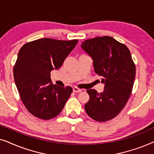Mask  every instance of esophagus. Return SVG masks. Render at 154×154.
Wrapping results in <instances>:
<instances>
[{"label":"esophagus","instance_id":"34e87169","mask_svg":"<svg viewBox=\"0 0 154 154\" xmlns=\"http://www.w3.org/2000/svg\"><path fill=\"white\" fill-rule=\"evenodd\" d=\"M73 92H82V90L77 87H74L73 88Z\"/></svg>","mask_w":154,"mask_h":154}]
</instances>
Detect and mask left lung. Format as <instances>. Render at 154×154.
<instances>
[{"label": "left lung", "instance_id": "1", "mask_svg": "<svg viewBox=\"0 0 154 154\" xmlns=\"http://www.w3.org/2000/svg\"><path fill=\"white\" fill-rule=\"evenodd\" d=\"M81 48L92 58L94 70L104 83L101 93L87 90L85 111L96 121H109L121 112L132 93L136 69L131 53L125 45L107 35L85 40Z\"/></svg>", "mask_w": 154, "mask_h": 154}]
</instances>
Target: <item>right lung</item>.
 <instances>
[{
    "instance_id": "obj_1",
    "label": "right lung",
    "mask_w": 154,
    "mask_h": 154,
    "mask_svg": "<svg viewBox=\"0 0 154 154\" xmlns=\"http://www.w3.org/2000/svg\"><path fill=\"white\" fill-rule=\"evenodd\" d=\"M78 41L45 38L25 43L19 51L14 82L26 109L38 119L49 120L60 114L72 93L70 86L53 85L50 72L62 66Z\"/></svg>"
}]
</instances>
